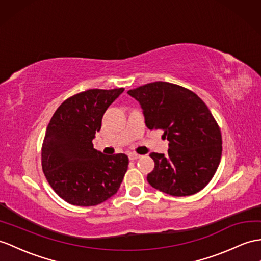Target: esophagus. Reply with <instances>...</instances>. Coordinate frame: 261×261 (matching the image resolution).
Here are the masks:
<instances>
[{
	"label": "esophagus",
	"instance_id": "34e87169",
	"mask_svg": "<svg viewBox=\"0 0 261 261\" xmlns=\"http://www.w3.org/2000/svg\"><path fill=\"white\" fill-rule=\"evenodd\" d=\"M128 157H129L130 161H136V160H138L139 157H141V155L135 154V152H130V154L128 155Z\"/></svg>",
	"mask_w": 261,
	"mask_h": 261
}]
</instances>
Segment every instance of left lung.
Listing matches in <instances>:
<instances>
[{
	"label": "left lung",
	"mask_w": 261,
	"mask_h": 261,
	"mask_svg": "<svg viewBox=\"0 0 261 261\" xmlns=\"http://www.w3.org/2000/svg\"><path fill=\"white\" fill-rule=\"evenodd\" d=\"M143 110L149 129H163L168 154L151 152V187L171 196H190L212 180L221 158L218 124L197 95L179 85L154 82L127 92Z\"/></svg>",
	"instance_id": "8db88e82"
}]
</instances>
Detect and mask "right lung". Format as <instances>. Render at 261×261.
I'll list each match as a JSON object with an SVG mask.
<instances>
[{
	"mask_svg": "<svg viewBox=\"0 0 261 261\" xmlns=\"http://www.w3.org/2000/svg\"><path fill=\"white\" fill-rule=\"evenodd\" d=\"M124 88L88 90L63 101L50 118L42 146V168L54 192L68 204L98 205L117 193L128 167L125 154L104 155L93 138L101 118Z\"/></svg>",
	"mask_w": 261,
	"mask_h": 261,
	"instance_id": "1",
	"label": "right lung"
}]
</instances>
